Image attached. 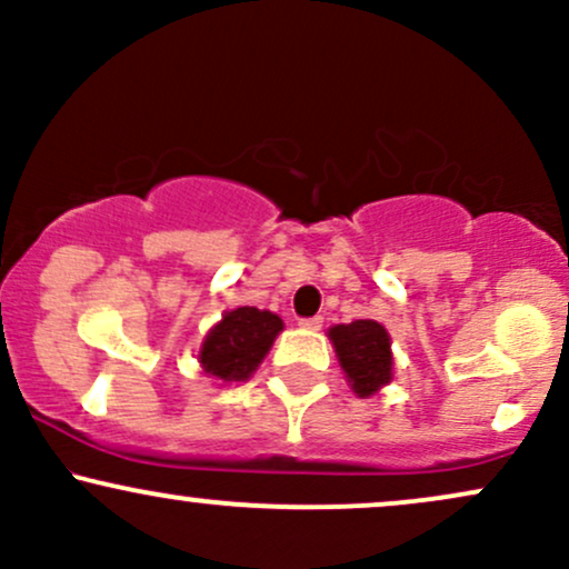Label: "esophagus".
<instances>
[{
  "label": "esophagus",
  "mask_w": 569,
  "mask_h": 569,
  "mask_svg": "<svg viewBox=\"0 0 569 569\" xmlns=\"http://www.w3.org/2000/svg\"><path fill=\"white\" fill-rule=\"evenodd\" d=\"M299 326H302V329H312V331H318L323 326V318L321 316H312V318H299Z\"/></svg>",
  "instance_id": "1"
}]
</instances>
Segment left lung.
I'll return each instance as SVG.
<instances>
[{"instance_id": "8db88e82", "label": "left lung", "mask_w": 569, "mask_h": 569, "mask_svg": "<svg viewBox=\"0 0 569 569\" xmlns=\"http://www.w3.org/2000/svg\"><path fill=\"white\" fill-rule=\"evenodd\" d=\"M339 363L358 396H375L393 377L390 337L377 321H352L329 331Z\"/></svg>"}]
</instances>
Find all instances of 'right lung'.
I'll return each instance as SVG.
<instances>
[{
	"label": "right lung",
	"mask_w": 569,
	"mask_h": 569,
	"mask_svg": "<svg viewBox=\"0 0 569 569\" xmlns=\"http://www.w3.org/2000/svg\"><path fill=\"white\" fill-rule=\"evenodd\" d=\"M280 329L283 321L276 312L257 310V307H238L227 312L202 342V369L224 382L246 380L262 363Z\"/></svg>",
	"instance_id": "right-lung-1"
}]
</instances>
